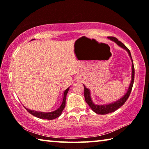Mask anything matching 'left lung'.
Instances as JSON below:
<instances>
[{
  "label": "left lung",
  "instance_id": "1",
  "mask_svg": "<svg viewBox=\"0 0 149 149\" xmlns=\"http://www.w3.org/2000/svg\"><path fill=\"white\" fill-rule=\"evenodd\" d=\"M108 39H109L110 40H111V41L114 42L115 43H116L118 45V46L120 47L121 48H122V49L125 50L127 52V53L129 54L130 59L132 60V79H131L130 86H129V88H128L127 92L125 93V94L123 95L122 98H120V99H118L115 102H110V103H108V104H95L93 101L91 97L90 90L84 85V90H85L84 97H85V101H86V102L87 103L88 105L89 106L90 108H91V110L93 111V112H95V113H97V114H107L108 113L114 112L115 110H116L117 109H118V108L122 107V106L125 102L126 100H127L128 97H129L131 91H132L133 82H134L135 69H134V65H133L132 55H131V52L130 51V50L128 49L122 42L118 41V39L116 38V37H108Z\"/></svg>",
  "mask_w": 149,
  "mask_h": 149
}]
</instances>
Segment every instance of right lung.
Masks as SVG:
<instances>
[{
  "label": "right lung",
  "mask_w": 149,
  "mask_h": 149,
  "mask_svg": "<svg viewBox=\"0 0 149 149\" xmlns=\"http://www.w3.org/2000/svg\"><path fill=\"white\" fill-rule=\"evenodd\" d=\"M32 40H35V39H32ZM67 88L65 89L64 93H63V97H62V100L61 102V104L60 105V107L54 111H52V112H39V111H35V110H30L29 108H27L26 107V109L28 111V112L30 113V114H32L33 116H34L35 117H37L39 118H41V119H45V120H54L55 118H56L58 117H59L60 115L62 114V113L64 110L65 106V97H66L67 93L68 92L69 89Z\"/></svg>",
  "instance_id": "right-lung-1"
}]
</instances>
